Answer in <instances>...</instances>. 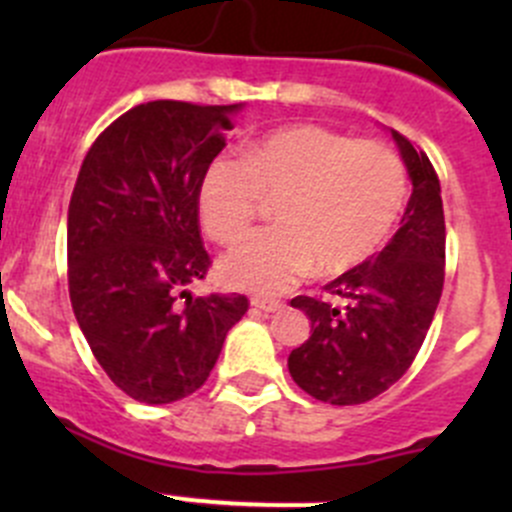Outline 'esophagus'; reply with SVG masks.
<instances>
[{"label":"esophagus","instance_id":"34e87169","mask_svg":"<svg viewBox=\"0 0 512 512\" xmlns=\"http://www.w3.org/2000/svg\"><path fill=\"white\" fill-rule=\"evenodd\" d=\"M252 307L260 309V312H265V314H275V312H282V309H285V304L272 302V299H252Z\"/></svg>","mask_w":512,"mask_h":512}]
</instances>
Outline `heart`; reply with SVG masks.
I'll return each instance as SVG.
<instances>
[{
  "label": "heart",
  "mask_w": 512,
  "mask_h": 512,
  "mask_svg": "<svg viewBox=\"0 0 512 512\" xmlns=\"http://www.w3.org/2000/svg\"><path fill=\"white\" fill-rule=\"evenodd\" d=\"M262 198L275 223L232 245L220 260L225 285L282 294L304 277H339L369 260L391 235L406 203V170L381 143L322 126H289L218 156L205 168L198 213L218 242L240 237Z\"/></svg>",
  "instance_id": "1"
}]
</instances>
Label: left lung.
<instances>
[{
	"mask_svg": "<svg viewBox=\"0 0 512 512\" xmlns=\"http://www.w3.org/2000/svg\"><path fill=\"white\" fill-rule=\"evenodd\" d=\"M411 185L401 227L379 255L329 285L344 307L294 297L312 334L292 349L287 366L294 384L314 399L354 406L394 386L416 359L436 314L446 262L441 183L426 153L391 131Z\"/></svg>",
	"mask_w": 512,
	"mask_h": 512,
	"instance_id": "left-lung-1",
	"label": "left lung"
}]
</instances>
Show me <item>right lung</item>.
Returning a JSON list of instances; mask_svg holds the SVG:
<instances>
[{
    "instance_id": "1",
    "label": "right lung",
    "mask_w": 512,
    "mask_h": 512,
    "mask_svg": "<svg viewBox=\"0 0 512 512\" xmlns=\"http://www.w3.org/2000/svg\"><path fill=\"white\" fill-rule=\"evenodd\" d=\"M245 103L151 101L111 123L76 178L66 250L76 322L108 379L143 404H173L208 381L242 294L190 292L210 257L198 190Z\"/></svg>"
}]
</instances>
